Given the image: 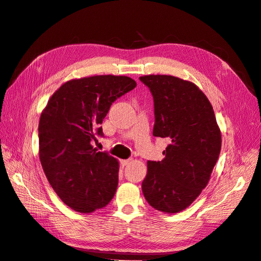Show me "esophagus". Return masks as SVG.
<instances>
[{
	"label": "esophagus",
	"mask_w": 261,
	"mask_h": 261,
	"mask_svg": "<svg viewBox=\"0 0 261 261\" xmlns=\"http://www.w3.org/2000/svg\"><path fill=\"white\" fill-rule=\"evenodd\" d=\"M130 161H132V159H127V160H121L120 161V163H121V165L122 167H125V165H127V164H129L130 163Z\"/></svg>",
	"instance_id": "34e87169"
}]
</instances>
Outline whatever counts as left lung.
<instances>
[{"label":"left lung","mask_w":261,"mask_h":261,"mask_svg":"<svg viewBox=\"0 0 261 261\" xmlns=\"http://www.w3.org/2000/svg\"><path fill=\"white\" fill-rule=\"evenodd\" d=\"M154 101L153 136L169 138L162 161H148L143 193L158 211L177 213L209 183L221 150V130L208 98L194 83L171 75H145Z\"/></svg>","instance_id":"1"}]
</instances>
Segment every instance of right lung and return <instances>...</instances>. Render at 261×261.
Returning <instances> with one entry per match:
<instances>
[{"instance_id":"obj_1","label":"right lung","mask_w":261,"mask_h":261,"mask_svg":"<svg viewBox=\"0 0 261 261\" xmlns=\"http://www.w3.org/2000/svg\"><path fill=\"white\" fill-rule=\"evenodd\" d=\"M127 76L75 78L55 91L39 121V158L61 200L91 213L112 200L118 184L117 159L92 146L112 102L136 87ZM97 133H96L95 132Z\"/></svg>"}]
</instances>
